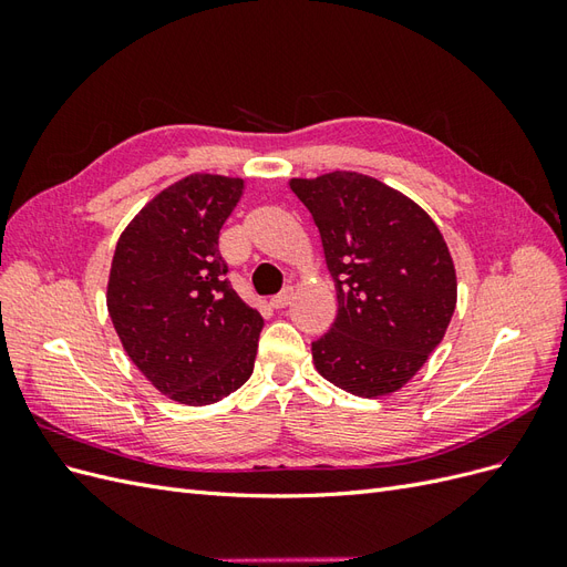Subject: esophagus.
Returning a JSON list of instances; mask_svg holds the SVG:
<instances>
[{
    "label": "esophagus",
    "instance_id": "obj_1",
    "mask_svg": "<svg viewBox=\"0 0 567 567\" xmlns=\"http://www.w3.org/2000/svg\"><path fill=\"white\" fill-rule=\"evenodd\" d=\"M290 300H293V288L286 286L279 296H274V298L269 300V305L274 307V310H284V307L290 305Z\"/></svg>",
    "mask_w": 567,
    "mask_h": 567
}]
</instances>
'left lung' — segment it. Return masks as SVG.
Here are the masks:
<instances>
[{
  "label": "left lung",
  "instance_id": "1",
  "mask_svg": "<svg viewBox=\"0 0 567 567\" xmlns=\"http://www.w3.org/2000/svg\"><path fill=\"white\" fill-rule=\"evenodd\" d=\"M321 236L338 315L312 342L326 381L381 398L414 379L456 307L447 244L421 205L379 179L346 173L290 179Z\"/></svg>",
  "mask_w": 567,
  "mask_h": 567
}]
</instances>
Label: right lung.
<instances>
[{
    "mask_svg": "<svg viewBox=\"0 0 567 567\" xmlns=\"http://www.w3.org/2000/svg\"><path fill=\"white\" fill-rule=\"evenodd\" d=\"M244 179L188 175L148 200L113 252L106 305L127 357L188 406L219 402L252 373L262 317L227 279L219 229Z\"/></svg>",
    "mask_w": 567,
    "mask_h": 567,
    "instance_id": "right-lung-1",
    "label": "right lung"
}]
</instances>
